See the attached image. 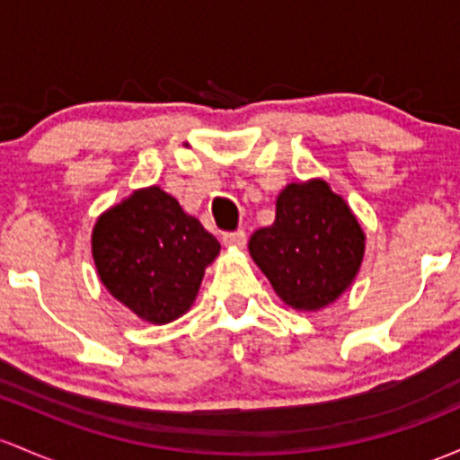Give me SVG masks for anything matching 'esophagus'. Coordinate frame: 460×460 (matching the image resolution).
I'll return each instance as SVG.
<instances>
[{"instance_id":"1","label":"esophagus","mask_w":460,"mask_h":460,"mask_svg":"<svg viewBox=\"0 0 460 460\" xmlns=\"http://www.w3.org/2000/svg\"><path fill=\"white\" fill-rule=\"evenodd\" d=\"M222 242H225V246H231V249H242L246 244V234L242 229L226 231V234H222Z\"/></svg>"}]
</instances>
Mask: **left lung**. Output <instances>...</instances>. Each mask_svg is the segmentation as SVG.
<instances>
[{
  "label": "left lung",
  "instance_id": "1",
  "mask_svg": "<svg viewBox=\"0 0 460 460\" xmlns=\"http://www.w3.org/2000/svg\"><path fill=\"white\" fill-rule=\"evenodd\" d=\"M249 251L288 305L319 310L356 277L365 234L325 181H310L281 191L275 222L251 235Z\"/></svg>",
  "mask_w": 460,
  "mask_h": 460
}]
</instances>
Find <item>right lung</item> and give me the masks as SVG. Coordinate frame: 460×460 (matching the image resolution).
Returning a JSON list of instances; mask_svg holds the SVG:
<instances>
[{"label": "right lung", "mask_w": 460, "mask_h": 460, "mask_svg": "<svg viewBox=\"0 0 460 460\" xmlns=\"http://www.w3.org/2000/svg\"><path fill=\"white\" fill-rule=\"evenodd\" d=\"M93 260L115 299L150 323L179 319L220 244L159 188L139 190L95 222Z\"/></svg>", "instance_id": "right-lung-1"}]
</instances>
